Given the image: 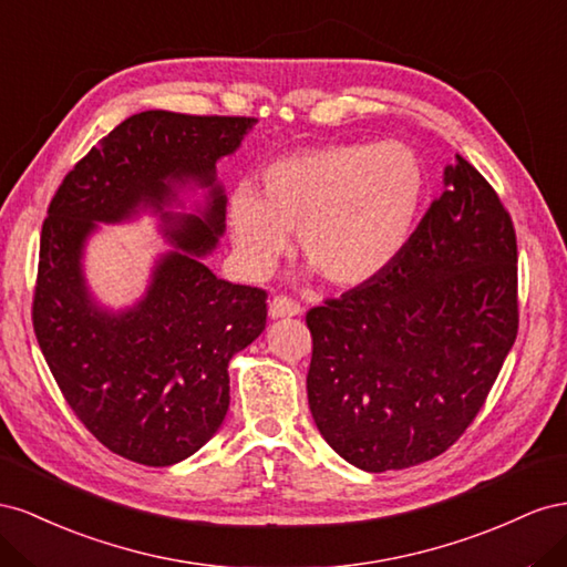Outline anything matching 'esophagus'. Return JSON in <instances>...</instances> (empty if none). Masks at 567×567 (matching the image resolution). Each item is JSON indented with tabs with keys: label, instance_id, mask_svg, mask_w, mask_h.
<instances>
[{
	"label": "esophagus",
	"instance_id": "34e87169",
	"mask_svg": "<svg viewBox=\"0 0 567 567\" xmlns=\"http://www.w3.org/2000/svg\"><path fill=\"white\" fill-rule=\"evenodd\" d=\"M268 313H270V318H292V316L301 313V306L295 299L280 295V297H272L270 299Z\"/></svg>",
	"mask_w": 567,
	"mask_h": 567
}]
</instances>
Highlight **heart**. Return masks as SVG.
Returning a JSON list of instances; mask_svg holds the SVG:
<instances>
[{"label": "heart", "instance_id": "1", "mask_svg": "<svg viewBox=\"0 0 567 567\" xmlns=\"http://www.w3.org/2000/svg\"><path fill=\"white\" fill-rule=\"evenodd\" d=\"M427 173L406 142L328 144L272 161L261 192L230 194L235 247L268 270L299 233L301 256L332 287H359L390 268L423 212Z\"/></svg>", "mask_w": 567, "mask_h": 567}]
</instances>
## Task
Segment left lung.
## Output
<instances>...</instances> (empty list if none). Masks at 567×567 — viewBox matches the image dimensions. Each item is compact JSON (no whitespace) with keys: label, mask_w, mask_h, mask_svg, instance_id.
<instances>
[{"label":"left lung","mask_w":567,"mask_h":567,"mask_svg":"<svg viewBox=\"0 0 567 567\" xmlns=\"http://www.w3.org/2000/svg\"><path fill=\"white\" fill-rule=\"evenodd\" d=\"M316 425L365 473L458 442L517 334V241L494 187L456 154L396 261L306 313Z\"/></svg>","instance_id":"1"}]
</instances>
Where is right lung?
I'll use <instances>...</instances> for the list:
<instances>
[{
    "instance_id": "1",
    "label": "right lung",
    "mask_w": 567,
    "mask_h": 567,
    "mask_svg": "<svg viewBox=\"0 0 567 567\" xmlns=\"http://www.w3.org/2000/svg\"><path fill=\"white\" fill-rule=\"evenodd\" d=\"M256 118L142 111L63 177L40 237L32 328L63 399L109 451L164 467L199 451L230 406L228 363L266 330L258 287L220 280L202 258L225 230L216 161ZM209 189L202 217L163 214L177 186ZM152 207L176 249L159 259L133 310L111 315L89 297L84 239L96 221Z\"/></svg>"
}]
</instances>
